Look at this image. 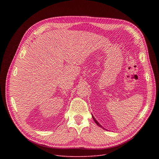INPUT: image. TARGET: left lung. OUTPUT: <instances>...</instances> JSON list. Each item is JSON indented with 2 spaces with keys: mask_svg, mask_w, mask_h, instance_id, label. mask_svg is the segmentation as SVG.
I'll use <instances>...</instances> for the list:
<instances>
[{
  "mask_svg": "<svg viewBox=\"0 0 159 159\" xmlns=\"http://www.w3.org/2000/svg\"><path fill=\"white\" fill-rule=\"evenodd\" d=\"M92 117H93V119L94 120V121L95 122V123H96V124H97L98 125V126L99 127H101V128H102V129H106L105 128H103V127H102V126H101V124H99V122H97V120H96V119H95V117H94V116H93V115H92Z\"/></svg>",
  "mask_w": 159,
  "mask_h": 159,
  "instance_id": "left-lung-1",
  "label": "left lung"
}]
</instances>
